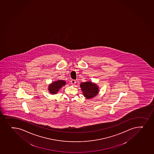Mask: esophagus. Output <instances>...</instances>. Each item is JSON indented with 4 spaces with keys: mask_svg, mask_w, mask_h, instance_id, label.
<instances>
[{
    "mask_svg": "<svg viewBox=\"0 0 154 154\" xmlns=\"http://www.w3.org/2000/svg\"><path fill=\"white\" fill-rule=\"evenodd\" d=\"M71 84L72 85H74L75 83H76V80H72L71 81Z\"/></svg>",
    "mask_w": 154,
    "mask_h": 154,
    "instance_id": "esophagus-1",
    "label": "esophagus"
}]
</instances>
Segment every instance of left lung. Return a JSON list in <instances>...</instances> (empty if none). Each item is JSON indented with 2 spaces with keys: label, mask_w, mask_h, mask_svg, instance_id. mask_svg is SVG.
<instances>
[{
  "label": "left lung",
  "mask_w": 154,
  "mask_h": 154,
  "mask_svg": "<svg viewBox=\"0 0 154 154\" xmlns=\"http://www.w3.org/2000/svg\"><path fill=\"white\" fill-rule=\"evenodd\" d=\"M80 86L83 96L87 99L94 98L99 93V88L98 85L91 81L81 83Z\"/></svg>",
  "instance_id": "8db88e82"
}]
</instances>
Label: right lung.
I'll return each instance as SVG.
<instances>
[{
  "label": "right lung",
  "instance_id": "right-lung-1",
  "mask_svg": "<svg viewBox=\"0 0 154 154\" xmlns=\"http://www.w3.org/2000/svg\"><path fill=\"white\" fill-rule=\"evenodd\" d=\"M66 85V81L63 80H58L57 81H54L49 85L48 91L51 94H56L60 91V89Z\"/></svg>",
  "mask_w": 154,
  "mask_h": 154
}]
</instances>
